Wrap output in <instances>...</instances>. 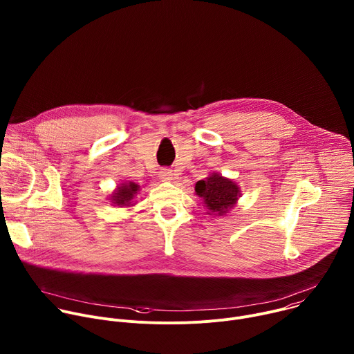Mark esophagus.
Returning <instances> with one entry per match:
<instances>
[{
	"mask_svg": "<svg viewBox=\"0 0 354 354\" xmlns=\"http://www.w3.org/2000/svg\"><path fill=\"white\" fill-rule=\"evenodd\" d=\"M172 171L171 169H167V168H164V169H161V172H160V179L161 180H171L172 179Z\"/></svg>",
	"mask_w": 354,
	"mask_h": 354,
	"instance_id": "34e87169",
	"label": "esophagus"
}]
</instances>
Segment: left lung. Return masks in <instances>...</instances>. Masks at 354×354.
Returning <instances> with one entry per match:
<instances>
[{
    "label": "left lung",
    "mask_w": 354,
    "mask_h": 354,
    "mask_svg": "<svg viewBox=\"0 0 354 354\" xmlns=\"http://www.w3.org/2000/svg\"><path fill=\"white\" fill-rule=\"evenodd\" d=\"M194 192L203 200L207 214L217 217L228 214L241 197L239 186L232 179L218 172H213L207 178L198 180L194 186Z\"/></svg>",
    "instance_id": "8db88e82"
}]
</instances>
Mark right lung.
I'll use <instances>...</instances> for the list:
<instances>
[{"label":"right lung","instance_id":"1","mask_svg":"<svg viewBox=\"0 0 354 354\" xmlns=\"http://www.w3.org/2000/svg\"><path fill=\"white\" fill-rule=\"evenodd\" d=\"M138 192H140V186L133 180H127L118 185V187L112 192L109 200L113 206L127 209L137 203V201H134V198Z\"/></svg>","mask_w":354,"mask_h":354}]
</instances>
